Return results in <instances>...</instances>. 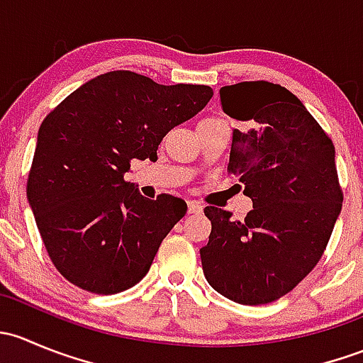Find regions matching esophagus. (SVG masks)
I'll return each instance as SVG.
<instances>
[{
	"label": "esophagus",
	"instance_id": "34e87169",
	"mask_svg": "<svg viewBox=\"0 0 363 363\" xmlns=\"http://www.w3.org/2000/svg\"><path fill=\"white\" fill-rule=\"evenodd\" d=\"M202 211H203L202 205H200L199 202H195V200H189V202H188V212H189V214H200Z\"/></svg>",
	"mask_w": 363,
	"mask_h": 363
}]
</instances>
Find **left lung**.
Returning <instances> with one entry per match:
<instances>
[{
    "label": "left lung",
    "instance_id": "8db88e82",
    "mask_svg": "<svg viewBox=\"0 0 363 363\" xmlns=\"http://www.w3.org/2000/svg\"><path fill=\"white\" fill-rule=\"evenodd\" d=\"M223 112L246 123L232 131L228 170L244 182L252 211L244 221L205 207L200 250L205 279L237 303L281 298L314 269L327 247L342 191L335 147L294 93L256 80L219 89Z\"/></svg>",
    "mask_w": 363,
    "mask_h": 363
}]
</instances>
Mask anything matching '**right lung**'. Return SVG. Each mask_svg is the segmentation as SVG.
I'll use <instances>...</instances> for the list:
<instances>
[{
	"label": "right lung",
	"mask_w": 363,
	"mask_h": 363,
	"mask_svg": "<svg viewBox=\"0 0 363 363\" xmlns=\"http://www.w3.org/2000/svg\"><path fill=\"white\" fill-rule=\"evenodd\" d=\"M208 86H161L108 72L65 98L38 130L28 202L45 250L69 283L98 295L135 286L188 205L156 200L124 181L131 160H158V145L212 98Z\"/></svg>",
	"instance_id": "add662e5"
}]
</instances>
